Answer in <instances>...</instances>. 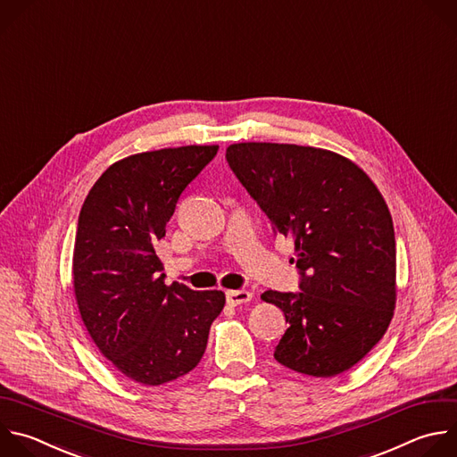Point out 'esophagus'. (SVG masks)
<instances>
[{
    "label": "esophagus",
    "instance_id": "obj_1",
    "mask_svg": "<svg viewBox=\"0 0 457 457\" xmlns=\"http://www.w3.org/2000/svg\"><path fill=\"white\" fill-rule=\"evenodd\" d=\"M251 297H253V294L249 290H228L226 292V299H228L229 305H233V307L251 301Z\"/></svg>",
    "mask_w": 457,
    "mask_h": 457
}]
</instances>
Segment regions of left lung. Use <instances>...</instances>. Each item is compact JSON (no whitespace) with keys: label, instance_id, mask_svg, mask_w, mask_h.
Returning a JSON list of instances; mask_svg holds the SVG:
<instances>
[{"label":"left lung","instance_id":"1","mask_svg":"<svg viewBox=\"0 0 457 457\" xmlns=\"http://www.w3.org/2000/svg\"><path fill=\"white\" fill-rule=\"evenodd\" d=\"M226 160L269 217L292 237L299 292L265 290L288 328L274 359L336 377L386 334L396 301L391 213L373 181L336 152L288 143H235Z\"/></svg>","mask_w":457,"mask_h":457}]
</instances>
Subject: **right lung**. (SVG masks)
I'll return each instance as SVG.
<instances>
[{
	"label": "right lung",
	"mask_w": 457,
	"mask_h": 457,
	"mask_svg": "<svg viewBox=\"0 0 457 457\" xmlns=\"http://www.w3.org/2000/svg\"><path fill=\"white\" fill-rule=\"evenodd\" d=\"M217 145H188L129 156L89 190L77 226L73 288L82 321L114 368L160 386L203 359L222 290L165 285L156 244L185 188L217 156Z\"/></svg>",
	"instance_id": "right-lung-1"
}]
</instances>
